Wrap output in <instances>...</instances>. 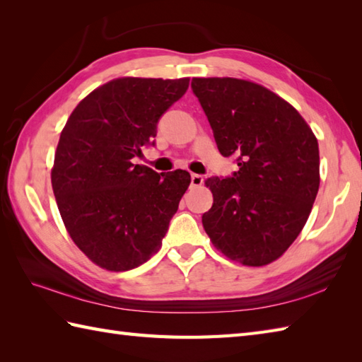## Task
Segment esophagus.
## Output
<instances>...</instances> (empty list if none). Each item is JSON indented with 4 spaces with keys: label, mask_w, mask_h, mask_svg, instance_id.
Wrapping results in <instances>:
<instances>
[{
    "label": "esophagus",
    "mask_w": 362,
    "mask_h": 362,
    "mask_svg": "<svg viewBox=\"0 0 362 362\" xmlns=\"http://www.w3.org/2000/svg\"><path fill=\"white\" fill-rule=\"evenodd\" d=\"M204 183V177L199 174H191V187H201Z\"/></svg>",
    "instance_id": "esophagus-1"
}]
</instances>
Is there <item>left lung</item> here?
I'll return each mask as SVG.
<instances>
[{
    "instance_id": "obj_1",
    "label": "left lung",
    "mask_w": 362,
    "mask_h": 362,
    "mask_svg": "<svg viewBox=\"0 0 362 362\" xmlns=\"http://www.w3.org/2000/svg\"><path fill=\"white\" fill-rule=\"evenodd\" d=\"M194 95L218 149L236 156L233 177H211L213 206L202 224L214 247L244 266L279 259L302 232L316 201L319 144L294 107L259 83L194 78Z\"/></svg>"
}]
</instances>
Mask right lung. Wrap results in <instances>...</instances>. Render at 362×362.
Listing matches in <instances>:
<instances>
[{
	"label": "right lung",
	"mask_w": 362,
	"mask_h": 362,
	"mask_svg": "<svg viewBox=\"0 0 362 362\" xmlns=\"http://www.w3.org/2000/svg\"><path fill=\"white\" fill-rule=\"evenodd\" d=\"M188 86V78L109 81L76 105L62 129L52 191L68 235L96 266L130 271L161 247L189 173L158 174L130 160Z\"/></svg>",
	"instance_id": "1"
}]
</instances>
